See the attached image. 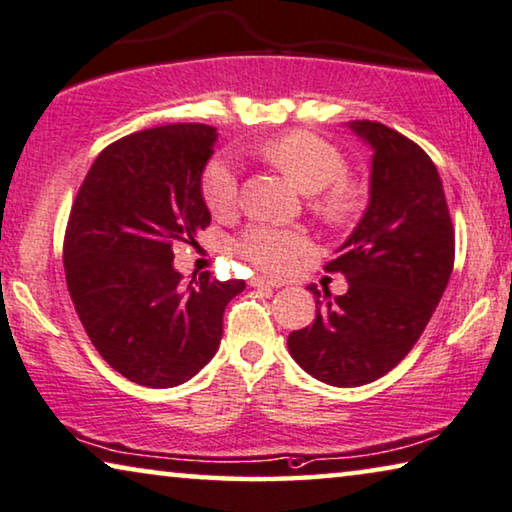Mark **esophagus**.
I'll return each instance as SVG.
<instances>
[{
  "instance_id": "esophagus-1",
  "label": "esophagus",
  "mask_w": 512,
  "mask_h": 512,
  "mask_svg": "<svg viewBox=\"0 0 512 512\" xmlns=\"http://www.w3.org/2000/svg\"><path fill=\"white\" fill-rule=\"evenodd\" d=\"M250 287H257V289H276V287H280L278 282H273V280H266V278H250Z\"/></svg>"
}]
</instances>
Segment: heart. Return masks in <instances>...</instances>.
I'll return each mask as SVG.
<instances>
[{
	"instance_id": "obj_1",
	"label": "heart",
	"mask_w": 512,
	"mask_h": 512,
	"mask_svg": "<svg viewBox=\"0 0 512 512\" xmlns=\"http://www.w3.org/2000/svg\"><path fill=\"white\" fill-rule=\"evenodd\" d=\"M259 154L292 179L303 193H312V209L331 225H347L363 209L361 183L345 177L347 163L340 149L308 131H292L259 144ZM202 200L211 213L223 216L239 202V170L227 156H213L202 170ZM236 253L259 271L287 273L296 257L310 250L303 232L280 230L264 223L250 225L236 239Z\"/></svg>"
}]
</instances>
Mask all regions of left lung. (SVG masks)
<instances>
[{
	"mask_svg": "<svg viewBox=\"0 0 512 512\" xmlns=\"http://www.w3.org/2000/svg\"><path fill=\"white\" fill-rule=\"evenodd\" d=\"M370 144V204L361 223L324 266L349 289L319 301L310 326L292 331L289 354L331 386L370 384L411 352L437 310L455 262V230L432 158L379 121H352Z\"/></svg>",
	"mask_w": 512,
	"mask_h": 512,
	"instance_id": "8db88e82",
	"label": "left lung"
}]
</instances>
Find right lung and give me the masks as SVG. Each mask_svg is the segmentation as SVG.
Masks as SVG:
<instances>
[{"mask_svg": "<svg viewBox=\"0 0 512 512\" xmlns=\"http://www.w3.org/2000/svg\"><path fill=\"white\" fill-rule=\"evenodd\" d=\"M216 128L170 124L105 147L75 195L64 234L71 301L91 345L121 377L172 388L195 377L223 338V312L243 280L209 271L190 282L174 243L209 227L202 170Z\"/></svg>", "mask_w": 512, "mask_h": 512, "instance_id": "right-lung-1", "label": "right lung"}]
</instances>
